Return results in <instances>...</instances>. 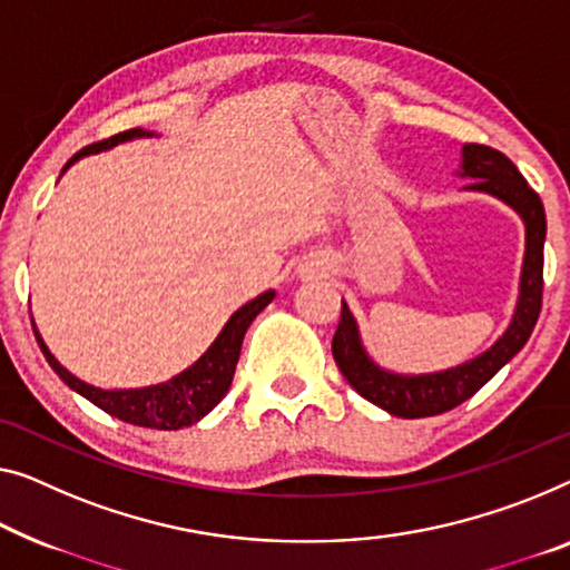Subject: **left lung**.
Returning a JSON list of instances; mask_svg holds the SVG:
<instances>
[{"label":"left lung","mask_w":570,"mask_h":570,"mask_svg":"<svg viewBox=\"0 0 570 570\" xmlns=\"http://www.w3.org/2000/svg\"><path fill=\"white\" fill-rule=\"evenodd\" d=\"M458 176L471 178L465 189L489 194L520 215L524 225V258L520 271V294H517L514 314L502 337L453 368L432 373H396L379 366L371 358L361 340L358 322L343 302L340 325L333 337V355L347 384L371 404L402 420H420L443 414L471 399L494 373L507 366L522 351L540 317L542 304V245H546V209L524 176L504 153L489 146L465 142L461 148V171Z\"/></svg>","instance_id":"1"}]
</instances>
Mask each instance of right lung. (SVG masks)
I'll return each mask as SVG.
<instances>
[{
    "label": "right lung",
    "mask_w": 570,
    "mask_h": 570,
    "mask_svg": "<svg viewBox=\"0 0 570 570\" xmlns=\"http://www.w3.org/2000/svg\"><path fill=\"white\" fill-rule=\"evenodd\" d=\"M138 138H153V132L135 127V130L120 132L115 135V138L97 142V146L83 148L68 160L61 174H66L76 160L95 156V153L109 150L120 146V142L138 140ZM274 296L276 292H271L268 288V292L258 294L256 299L243 304V307L233 312V317L225 322V327L219 330L215 343L199 355V361H194L189 368L176 373L174 379L164 381V384L142 386V389H99V386L87 384V381L76 379L73 373L63 368L56 355L48 351L46 340H42V335L38 333L36 322H32V330H36L38 345L42 355H46V361L50 363V368H53L58 376H61L63 384L71 386L76 394L89 399L91 404H97L99 410L112 414V417L138 424V428L181 430V428H189L194 422H199L204 414H209L219 402H223V396L233 384L237 358H240L243 337L248 333L250 322L256 320L271 302H274Z\"/></svg>",
    "instance_id": "1"
}]
</instances>
